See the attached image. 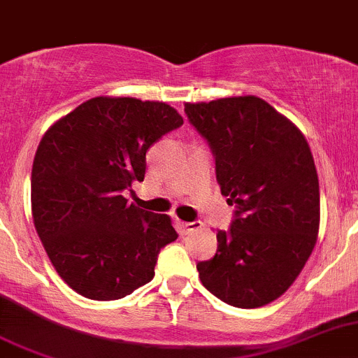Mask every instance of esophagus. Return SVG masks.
Segmentation results:
<instances>
[{
  "label": "esophagus",
  "instance_id": "34e87169",
  "mask_svg": "<svg viewBox=\"0 0 358 358\" xmlns=\"http://www.w3.org/2000/svg\"><path fill=\"white\" fill-rule=\"evenodd\" d=\"M178 226L180 229H182L183 235H189V233L196 231V229H199L203 226L201 220H192V222H183V220H178Z\"/></svg>",
  "mask_w": 358,
  "mask_h": 358
}]
</instances>
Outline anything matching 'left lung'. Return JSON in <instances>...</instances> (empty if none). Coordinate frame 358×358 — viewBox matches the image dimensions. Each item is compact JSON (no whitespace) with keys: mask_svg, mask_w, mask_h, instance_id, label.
<instances>
[{"mask_svg":"<svg viewBox=\"0 0 358 358\" xmlns=\"http://www.w3.org/2000/svg\"><path fill=\"white\" fill-rule=\"evenodd\" d=\"M208 143L235 219L198 263L212 295L240 309L279 299L302 272L320 229V183L303 134L255 95L185 103Z\"/></svg>","mask_w":358,"mask_h":358,"instance_id":"left-lung-1","label":"left lung"}]
</instances>
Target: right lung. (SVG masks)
Listing matches in <instances>:
<instances>
[{
	"label": "right lung",
	"instance_id": "right-lung-1",
	"mask_svg": "<svg viewBox=\"0 0 358 358\" xmlns=\"http://www.w3.org/2000/svg\"><path fill=\"white\" fill-rule=\"evenodd\" d=\"M183 118L164 102L95 96L43 134L31 169V213L52 266L92 300H118L155 275L178 233L164 213L129 205L146 152Z\"/></svg>",
	"mask_w": 358,
	"mask_h": 358
}]
</instances>
